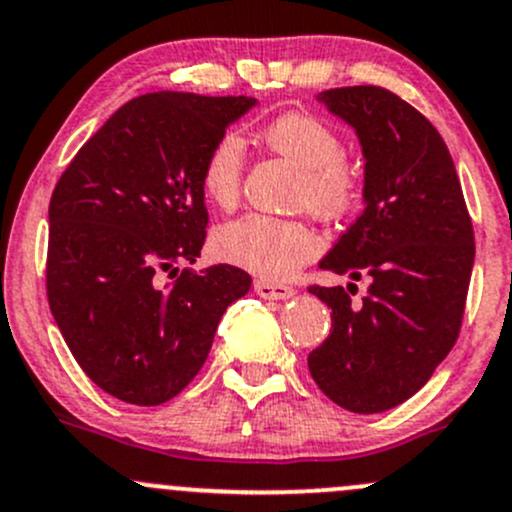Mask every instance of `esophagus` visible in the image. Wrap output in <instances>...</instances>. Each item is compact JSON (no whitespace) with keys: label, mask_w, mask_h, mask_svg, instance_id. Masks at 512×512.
Instances as JSON below:
<instances>
[{"label":"esophagus","mask_w":512,"mask_h":512,"mask_svg":"<svg viewBox=\"0 0 512 512\" xmlns=\"http://www.w3.org/2000/svg\"><path fill=\"white\" fill-rule=\"evenodd\" d=\"M255 292L260 294L262 299H292L294 289L287 287V284H277V282H267V279H257L255 282Z\"/></svg>","instance_id":"1"}]
</instances>
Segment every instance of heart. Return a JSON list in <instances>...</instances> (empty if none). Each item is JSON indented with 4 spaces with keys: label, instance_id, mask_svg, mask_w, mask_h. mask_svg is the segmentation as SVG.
<instances>
[{
    "label": "heart",
    "instance_id": "heart-1",
    "mask_svg": "<svg viewBox=\"0 0 512 512\" xmlns=\"http://www.w3.org/2000/svg\"><path fill=\"white\" fill-rule=\"evenodd\" d=\"M274 154L301 171L299 198L324 218H338L358 198V174L343 159V142L324 120L304 112H287L260 132ZM245 174V144L240 134L223 132L201 164L203 196L218 208H233ZM218 257L262 277H287L321 250V238L304 220H284L250 213L215 230Z\"/></svg>",
    "mask_w": 512,
    "mask_h": 512
}]
</instances>
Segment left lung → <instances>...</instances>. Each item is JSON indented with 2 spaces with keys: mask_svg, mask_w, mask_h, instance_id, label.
<instances>
[{
  "mask_svg": "<svg viewBox=\"0 0 512 512\" xmlns=\"http://www.w3.org/2000/svg\"><path fill=\"white\" fill-rule=\"evenodd\" d=\"M316 100L355 129L365 208L319 262L348 274V289L309 287L333 321L309 353V373L343 410L385 412L424 387L459 338L473 225L449 149L422 112L375 85L324 90ZM360 276L371 287L351 305Z\"/></svg>",
  "mask_w": 512,
  "mask_h": 512,
  "instance_id": "obj_1",
  "label": "left lung"
}]
</instances>
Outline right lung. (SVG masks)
Instances as JSON below:
<instances>
[{
	"label": "right lung",
	"mask_w": 512,
	"mask_h": 512,
	"mask_svg": "<svg viewBox=\"0 0 512 512\" xmlns=\"http://www.w3.org/2000/svg\"><path fill=\"white\" fill-rule=\"evenodd\" d=\"M255 98L149 93L125 102L63 171L48 206L46 292L73 358L95 385L152 407L198 375L215 328L250 274L179 272L206 242L201 164ZM180 277L158 287L156 274Z\"/></svg>",
	"instance_id": "right-lung-1"
}]
</instances>
